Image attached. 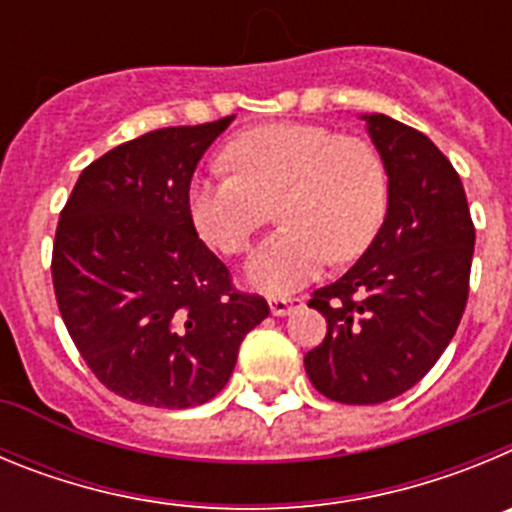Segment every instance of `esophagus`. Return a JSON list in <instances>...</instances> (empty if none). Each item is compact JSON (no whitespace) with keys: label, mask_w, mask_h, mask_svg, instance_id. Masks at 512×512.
<instances>
[{"label":"esophagus","mask_w":512,"mask_h":512,"mask_svg":"<svg viewBox=\"0 0 512 512\" xmlns=\"http://www.w3.org/2000/svg\"><path fill=\"white\" fill-rule=\"evenodd\" d=\"M302 305V297H269V307H271V315H289V312L295 310V307Z\"/></svg>","instance_id":"obj_1"}]
</instances>
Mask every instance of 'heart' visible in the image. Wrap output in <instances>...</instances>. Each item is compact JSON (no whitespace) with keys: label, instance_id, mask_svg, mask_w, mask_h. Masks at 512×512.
Masks as SVG:
<instances>
[{"label":"heart","instance_id":"1","mask_svg":"<svg viewBox=\"0 0 512 512\" xmlns=\"http://www.w3.org/2000/svg\"><path fill=\"white\" fill-rule=\"evenodd\" d=\"M225 161L233 174L205 176L189 187V217L215 251L241 256L277 205L282 228L248 264V277L261 289L297 287L328 256L356 259L387 215L384 158L356 135L307 122L264 125L233 140Z\"/></svg>","mask_w":512,"mask_h":512}]
</instances>
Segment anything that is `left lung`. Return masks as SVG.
<instances>
[{"instance_id": "8db88e82", "label": "left lung", "mask_w": 512, "mask_h": 512, "mask_svg": "<svg viewBox=\"0 0 512 512\" xmlns=\"http://www.w3.org/2000/svg\"><path fill=\"white\" fill-rule=\"evenodd\" d=\"M390 176L382 228L364 256L307 305L328 333L305 354L320 395L377 405L431 372L454 338L469 297L474 223L451 161L410 125L364 115Z\"/></svg>"}]
</instances>
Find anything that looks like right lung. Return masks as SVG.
Masks as SVG:
<instances>
[{"label":"right lung","instance_id":"obj_1","mask_svg":"<svg viewBox=\"0 0 512 512\" xmlns=\"http://www.w3.org/2000/svg\"><path fill=\"white\" fill-rule=\"evenodd\" d=\"M233 115L161 128L81 171L53 241V292L94 377L125 400L182 410L212 400L269 305L233 287L187 194Z\"/></svg>","mask_w":512,"mask_h":512}]
</instances>
